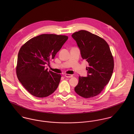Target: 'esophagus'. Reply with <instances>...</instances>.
<instances>
[{
  "label": "esophagus",
  "mask_w": 134,
  "mask_h": 134,
  "mask_svg": "<svg viewBox=\"0 0 134 134\" xmlns=\"http://www.w3.org/2000/svg\"><path fill=\"white\" fill-rule=\"evenodd\" d=\"M64 76L66 77H68V78H71L73 77L72 75H71V74H65L64 75Z\"/></svg>",
  "instance_id": "obj_1"
}]
</instances>
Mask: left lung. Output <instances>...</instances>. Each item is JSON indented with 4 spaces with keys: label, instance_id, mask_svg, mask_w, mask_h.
<instances>
[{
    "label": "left lung",
    "instance_id": "8db88e82",
    "mask_svg": "<svg viewBox=\"0 0 134 134\" xmlns=\"http://www.w3.org/2000/svg\"><path fill=\"white\" fill-rule=\"evenodd\" d=\"M78 45L81 57L89 63L88 76H79L75 91L85 98L99 94L109 81L114 68V60L106 41L86 30L72 35Z\"/></svg>",
    "mask_w": 134,
    "mask_h": 134
}]
</instances>
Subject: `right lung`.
<instances>
[{
	"instance_id": "1",
	"label": "right lung",
	"mask_w": 134,
	"mask_h": 134,
	"mask_svg": "<svg viewBox=\"0 0 134 134\" xmlns=\"http://www.w3.org/2000/svg\"><path fill=\"white\" fill-rule=\"evenodd\" d=\"M68 39L55 34H42L30 39L21 46L18 57L16 72L23 87L31 95L45 97L58 88L61 76L45 69Z\"/></svg>"
}]
</instances>
